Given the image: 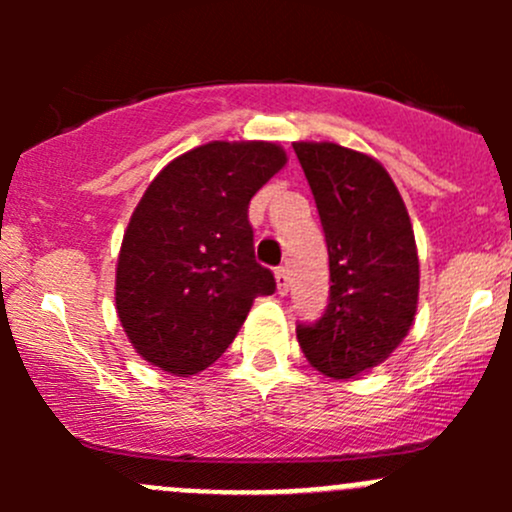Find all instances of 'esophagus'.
Listing matches in <instances>:
<instances>
[{"label":"esophagus","mask_w":512,"mask_h":512,"mask_svg":"<svg viewBox=\"0 0 512 512\" xmlns=\"http://www.w3.org/2000/svg\"><path fill=\"white\" fill-rule=\"evenodd\" d=\"M274 276H276V291H279L281 296H286V293H289V272H286V267L276 269Z\"/></svg>","instance_id":"1"}]
</instances>
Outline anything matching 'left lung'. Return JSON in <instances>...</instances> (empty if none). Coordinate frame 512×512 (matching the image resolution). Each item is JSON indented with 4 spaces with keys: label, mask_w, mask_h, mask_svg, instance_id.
Here are the masks:
<instances>
[{
    "label": "left lung",
    "mask_w": 512,
    "mask_h": 512,
    "mask_svg": "<svg viewBox=\"0 0 512 512\" xmlns=\"http://www.w3.org/2000/svg\"><path fill=\"white\" fill-rule=\"evenodd\" d=\"M330 252V303L296 337L334 380L383 363L407 337L419 303V255L407 207L387 170L332 142L293 144Z\"/></svg>",
    "instance_id": "left-lung-1"
}]
</instances>
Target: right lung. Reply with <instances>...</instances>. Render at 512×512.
<instances>
[{
  "label": "right lung",
  "mask_w": 512,
  "mask_h": 512,
  "mask_svg": "<svg viewBox=\"0 0 512 512\" xmlns=\"http://www.w3.org/2000/svg\"><path fill=\"white\" fill-rule=\"evenodd\" d=\"M286 163L272 142H209L146 187L122 238L117 317L137 354L173 375L209 368L257 296L276 289L257 264L248 207Z\"/></svg>",
  "instance_id": "add662e5"
}]
</instances>
